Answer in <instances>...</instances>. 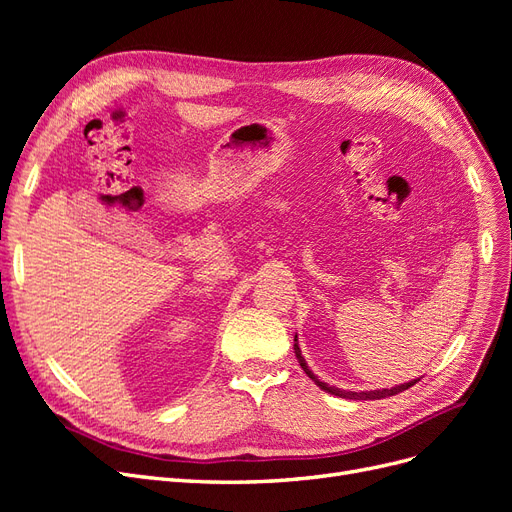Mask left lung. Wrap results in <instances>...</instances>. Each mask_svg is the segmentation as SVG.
I'll use <instances>...</instances> for the list:
<instances>
[{"instance_id": "left-lung-1", "label": "left lung", "mask_w": 512, "mask_h": 512, "mask_svg": "<svg viewBox=\"0 0 512 512\" xmlns=\"http://www.w3.org/2000/svg\"><path fill=\"white\" fill-rule=\"evenodd\" d=\"M294 356H297V361H299V365L303 367V371L305 374L312 378L322 391H327V393H331V395H337V397H344V399H384V397H391V395H397V393H401V391H406V389H410V386H414L418 380H412V382H406V384H399V386H393V389H382V391H361V393H354V391H344V389H335V386H329L327 382H320L318 380V376H314L312 374V369L307 367V363H305V359H303V354H301V348H299V344H297V335H294Z\"/></svg>"}]
</instances>
